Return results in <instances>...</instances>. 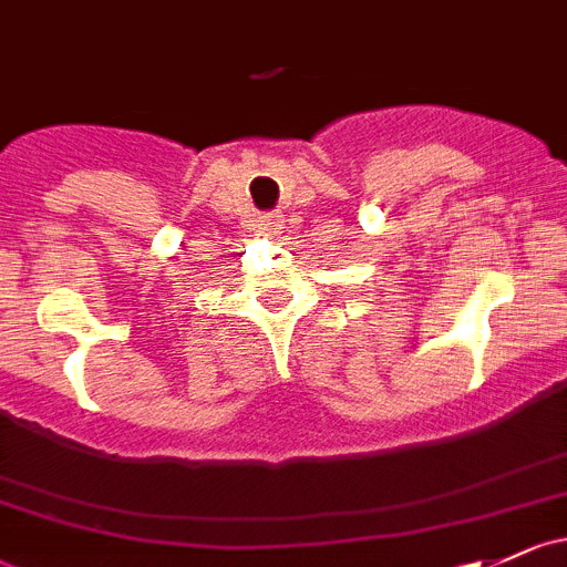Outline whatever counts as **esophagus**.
Instances as JSON below:
<instances>
[{"instance_id":"obj_1","label":"esophagus","mask_w":567,"mask_h":567,"mask_svg":"<svg viewBox=\"0 0 567 567\" xmlns=\"http://www.w3.org/2000/svg\"><path fill=\"white\" fill-rule=\"evenodd\" d=\"M285 227V218L279 216V213H262L260 218H257V233L266 235V238H274V235L282 233Z\"/></svg>"}]
</instances>
